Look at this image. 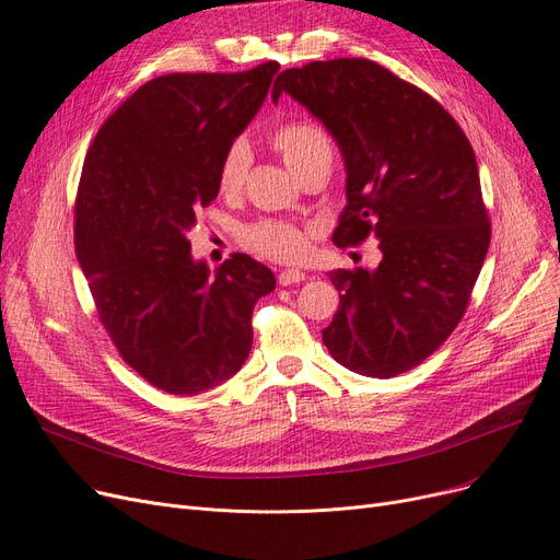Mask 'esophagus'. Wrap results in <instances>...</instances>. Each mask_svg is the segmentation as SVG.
<instances>
[{
	"label": "esophagus",
	"instance_id": "esophagus-1",
	"mask_svg": "<svg viewBox=\"0 0 560 560\" xmlns=\"http://www.w3.org/2000/svg\"><path fill=\"white\" fill-rule=\"evenodd\" d=\"M306 279V275L304 272H300V270H285V272H281L279 275V285H295V283H300V281H304Z\"/></svg>",
	"mask_w": 560,
	"mask_h": 560
}]
</instances>
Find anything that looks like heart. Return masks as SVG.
Segmentation results:
<instances>
[{"label":"heart","instance_id":"b5f03b06","mask_svg":"<svg viewBox=\"0 0 560 560\" xmlns=\"http://www.w3.org/2000/svg\"><path fill=\"white\" fill-rule=\"evenodd\" d=\"M270 144L279 152L288 170L300 182L322 176L327 179L334 163V147L329 136L317 125L298 120L281 125L272 136ZM252 154L245 142H233L224 152L218 167V190L224 197L241 195L247 182ZM311 229L302 224H290L281 220L260 218L241 229V241L252 252L279 262H298L311 249Z\"/></svg>","mask_w":560,"mask_h":560}]
</instances>
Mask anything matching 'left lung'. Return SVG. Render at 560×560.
<instances>
[{"label":"left lung","instance_id":"obj_1","mask_svg":"<svg viewBox=\"0 0 560 560\" xmlns=\"http://www.w3.org/2000/svg\"><path fill=\"white\" fill-rule=\"evenodd\" d=\"M288 93L319 117L347 165L342 249L376 238V270L329 272L340 292L322 331L331 357L374 378L420 365L467 311L490 245L477 159L454 117L370 58L283 70Z\"/></svg>","mask_w":560,"mask_h":560}]
</instances>
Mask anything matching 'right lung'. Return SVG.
<instances>
[{"instance_id":"1","label":"right lung","mask_w":560,"mask_h":560,"mask_svg":"<svg viewBox=\"0 0 560 560\" xmlns=\"http://www.w3.org/2000/svg\"><path fill=\"white\" fill-rule=\"evenodd\" d=\"M279 63L174 72L140 85L97 131L74 199V249L122 361L170 395L220 386L252 349L270 268L231 254L209 279L188 229L218 197V167Z\"/></svg>"}]
</instances>
